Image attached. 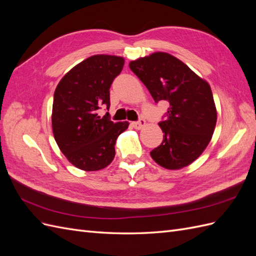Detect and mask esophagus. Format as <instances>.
Wrapping results in <instances>:
<instances>
[{
    "label": "esophagus",
    "mask_w": 256,
    "mask_h": 256,
    "mask_svg": "<svg viewBox=\"0 0 256 256\" xmlns=\"http://www.w3.org/2000/svg\"><path fill=\"white\" fill-rule=\"evenodd\" d=\"M132 125H134V127L136 129H141L145 125V120L143 118H140V120H136V122H134Z\"/></svg>",
    "instance_id": "1"
}]
</instances>
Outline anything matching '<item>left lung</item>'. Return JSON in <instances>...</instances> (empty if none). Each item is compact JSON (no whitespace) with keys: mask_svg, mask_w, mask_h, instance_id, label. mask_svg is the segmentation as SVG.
Listing matches in <instances>:
<instances>
[{"mask_svg":"<svg viewBox=\"0 0 256 256\" xmlns=\"http://www.w3.org/2000/svg\"><path fill=\"white\" fill-rule=\"evenodd\" d=\"M129 67L150 90L154 102L170 108L159 122L164 141L150 152L161 166H187L204 152L214 131L216 110L209 84L168 53L156 52L130 62Z\"/></svg>","mask_w":256,"mask_h":256,"instance_id":"8db88e82","label":"left lung"}]
</instances>
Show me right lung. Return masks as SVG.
Segmentation results:
<instances>
[{"label": "right lung", "mask_w": 256, "mask_h": 256, "mask_svg": "<svg viewBox=\"0 0 256 256\" xmlns=\"http://www.w3.org/2000/svg\"><path fill=\"white\" fill-rule=\"evenodd\" d=\"M115 56H92L68 72L54 92L52 129L60 150L70 164L84 171H98L115 156L114 145L128 122H113L109 113L110 88L124 67Z\"/></svg>", "instance_id": "1"}]
</instances>
